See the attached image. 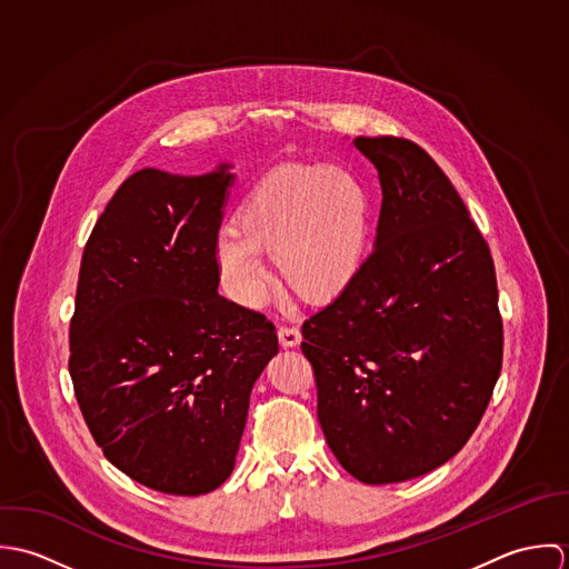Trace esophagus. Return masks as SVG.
Wrapping results in <instances>:
<instances>
[{"instance_id": "34e87169", "label": "esophagus", "mask_w": 569, "mask_h": 569, "mask_svg": "<svg viewBox=\"0 0 569 569\" xmlns=\"http://www.w3.org/2000/svg\"><path fill=\"white\" fill-rule=\"evenodd\" d=\"M278 339H280V343L284 348H293V346H298L302 341V335H300V328L282 325L278 326Z\"/></svg>"}]
</instances>
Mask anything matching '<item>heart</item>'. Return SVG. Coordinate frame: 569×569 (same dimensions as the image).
<instances>
[{"label":"heart","instance_id":"1","mask_svg":"<svg viewBox=\"0 0 569 569\" xmlns=\"http://www.w3.org/2000/svg\"><path fill=\"white\" fill-rule=\"evenodd\" d=\"M370 237V199L341 166L289 163L244 199L237 228L219 241V260L243 305L269 287L260 253L276 258L280 280L305 302H328L359 273Z\"/></svg>","mask_w":569,"mask_h":569}]
</instances>
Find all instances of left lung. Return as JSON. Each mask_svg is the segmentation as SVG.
Masks as SVG:
<instances>
[{
    "instance_id": "left-lung-1",
    "label": "left lung",
    "mask_w": 569,
    "mask_h": 569,
    "mask_svg": "<svg viewBox=\"0 0 569 569\" xmlns=\"http://www.w3.org/2000/svg\"><path fill=\"white\" fill-rule=\"evenodd\" d=\"M383 190L377 243L302 325L339 465L395 485L451 460L480 425L503 326L488 243L442 168L406 138H355Z\"/></svg>"
}]
</instances>
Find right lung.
<instances>
[{"label": "right lung", "mask_w": 569, "mask_h": 569, "mask_svg": "<svg viewBox=\"0 0 569 569\" xmlns=\"http://www.w3.org/2000/svg\"><path fill=\"white\" fill-rule=\"evenodd\" d=\"M228 166L133 172L96 221L70 322V375L104 458L168 495L221 487L249 395L278 352L262 313L217 293Z\"/></svg>", "instance_id": "add662e5"}]
</instances>
